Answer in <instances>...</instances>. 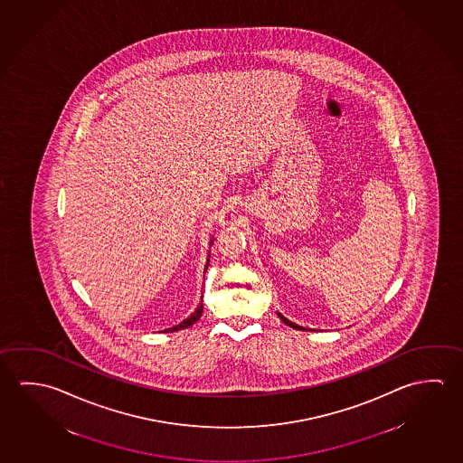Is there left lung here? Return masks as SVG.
<instances>
[{"instance_id": "obj_1", "label": "left lung", "mask_w": 463, "mask_h": 463, "mask_svg": "<svg viewBox=\"0 0 463 463\" xmlns=\"http://www.w3.org/2000/svg\"><path fill=\"white\" fill-rule=\"evenodd\" d=\"M278 317H279V318L282 319V321H284V323H286L288 326L294 327V329H298V331H311V329H307V327L304 326H298V325H296V323L288 321V319L286 318V317H282V315H280L279 311H278Z\"/></svg>"}]
</instances>
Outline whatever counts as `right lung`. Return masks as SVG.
Instances as JSON below:
<instances>
[{"mask_svg": "<svg viewBox=\"0 0 463 463\" xmlns=\"http://www.w3.org/2000/svg\"><path fill=\"white\" fill-rule=\"evenodd\" d=\"M212 243L213 239L210 241V245H212ZM208 265H210V251H208V257H206L205 271H203V273H206ZM202 313H203V304H198L197 308H195V311L190 315L189 318L184 319L183 323H179V325H175V326L169 327V329H165V333H175V331H181V329H185V327L192 326L194 323H197L198 319H200Z\"/></svg>", "mask_w": 463, "mask_h": 463, "instance_id": "1", "label": "right lung"}]
</instances>
